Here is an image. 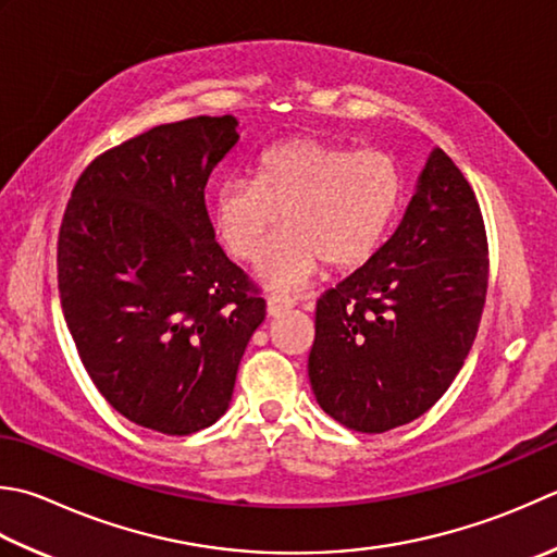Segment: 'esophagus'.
<instances>
[{"mask_svg":"<svg viewBox=\"0 0 557 557\" xmlns=\"http://www.w3.org/2000/svg\"><path fill=\"white\" fill-rule=\"evenodd\" d=\"M292 307H297V297H292V294L285 292H272L268 297V313L270 315H277L282 311H287Z\"/></svg>","mask_w":557,"mask_h":557,"instance_id":"obj_1","label":"esophagus"}]
</instances>
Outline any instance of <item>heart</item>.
I'll return each mask as SVG.
<instances>
[{"label":"heart","instance_id":"obj_1","mask_svg":"<svg viewBox=\"0 0 557 557\" xmlns=\"http://www.w3.org/2000/svg\"><path fill=\"white\" fill-rule=\"evenodd\" d=\"M403 193L400 163L388 151L307 135L270 147L253 181H222L212 216L228 253L250 260L282 211L288 226L258 255L256 275L272 289H292L325 260L337 270L372 260Z\"/></svg>","mask_w":557,"mask_h":557}]
</instances>
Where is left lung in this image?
<instances>
[{
	"label": "left lung",
	"instance_id": "left-lung-1",
	"mask_svg": "<svg viewBox=\"0 0 557 557\" xmlns=\"http://www.w3.org/2000/svg\"><path fill=\"white\" fill-rule=\"evenodd\" d=\"M487 272L481 205L434 149L396 234L315 301L309 381L319 406L367 434L428 412L471 352Z\"/></svg>",
	"mask_w": 557,
	"mask_h": 557
}]
</instances>
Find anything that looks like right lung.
<instances>
[{"mask_svg": "<svg viewBox=\"0 0 557 557\" xmlns=\"http://www.w3.org/2000/svg\"><path fill=\"white\" fill-rule=\"evenodd\" d=\"M236 125L198 115L103 151L60 224L58 289L86 374L120 416L173 437L224 416L265 319V299L214 242L205 207Z\"/></svg>", "mask_w": 557, "mask_h": 557, "instance_id": "1", "label": "right lung"}]
</instances>
